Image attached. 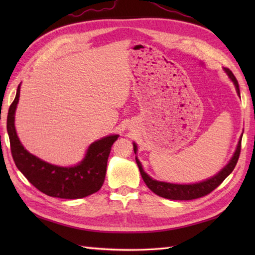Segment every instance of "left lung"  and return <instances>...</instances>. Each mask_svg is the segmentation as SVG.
<instances>
[{
    "label": "left lung",
    "mask_w": 255,
    "mask_h": 255,
    "mask_svg": "<svg viewBox=\"0 0 255 255\" xmlns=\"http://www.w3.org/2000/svg\"><path fill=\"white\" fill-rule=\"evenodd\" d=\"M225 71L229 75V78L232 80V82H234L238 95H240L239 84H238V81L234 75V73L227 68H225ZM133 151L134 153L137 152V144L134 142H133ZM240 151H241V138L239 140V142H238L237 149L235 151L234 155H232L231 160L229 161V163L227 164L224 169L218 173V174L208 178V180L199 182V183H195V184H172V183L153 180L152 177H150L147 173L143 171L142 165L140 163V161L138 160L137 156H136V162L139 167L140 174H141L145 185H147L154 194L159 195L161 197L173 199V200H191V199H196L199 197L206 196V195H208L209 193L213 192L215 188H217L220 184L225 181V178L228 176L232 171H234L235 166L237 165V162L239 160Z\"/></svg>",
    "instance_id": "1"
}]
</instances>
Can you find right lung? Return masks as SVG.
Returning a JSON list of instances; mask_svg holds the SVG:
<instances>
[{
    "instance_id": "obj_1",
    "label": "right lung",
    "mask_w": 255,
    "mask_h": 255,
    "mask_svg": "<svg viewBox=\"0 0 255 255\" xmlns=\"http://www.w3.org/2000/svg\"><path fill=\"white\" fill-rule=\"evenodd\" d=\"M20 84L7 115L10 152L17 169L38 191L51 197L77 199L100 191L105 180L107 160L113 143L119 137L112 134L92 143L78 165L63 167L48 163L32 155L20 143L15 130V111L19 100Z\"/></svg>"
}]
</instances>
